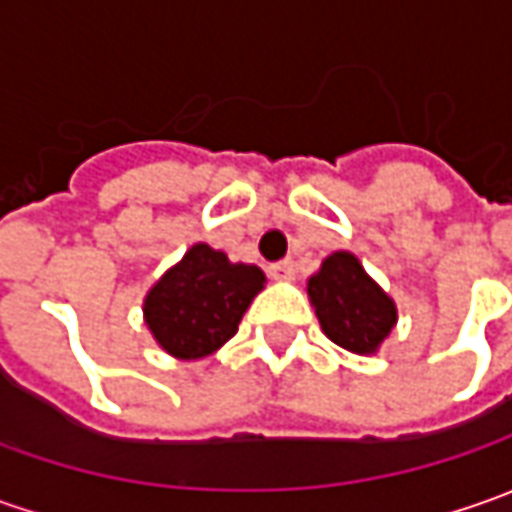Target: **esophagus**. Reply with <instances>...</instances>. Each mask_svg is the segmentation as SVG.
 Segmentation results:
<instances>
[{
	"instance_id": "34e87169",
	"label": "esophagus",
	"mask_w": 512,
	"mask_h": 512,
	"mask_svg": "<svg viewBox=\"0 0 512 512\" xmlns=\"http://www.w3.org/2000/svg\"><path fill=\"white\" fill-rule=\"evenodd\" d=\"M267 273H270L273 279H279V282H290V279L296 276V265H293V259H282V262L267 267Z\"/></svg>"
}]
</instances>
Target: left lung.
<instances>
[{
  "label": "left lung",
  "instance_id": "obj_1",
  "mask_svg": "<svg viewBox=\"0 0 512 512\" xmlns=\"http://www.w3.org/2000/svg\"><path fill=\"white\" fill-rule=\"evenodd\" d=\"M307 296L327 339L362 356L376 353L396 325L393 299L347 250L327 256L319 273L310 276Z\"/></svg>",
  "mask_w": 512,
  "mask_h": 512
}]
</instances>
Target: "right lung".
I'll return each mask as SVG.
<instances>
[{
	"mask_svg": "<svg viewBox=\"0 0 512 512\" xmlns=\"http://www.w3.org/2000/svg\"><path fill=\"white\" fill-rule=\"evenodd\" d=\"M265 273L256 265L230 262L205 242L193 245L150 287L145 325L162 350L176 359H202L236 336Z\"/></svg>",
	"mask_w": 512,
	"mask_h": 512,
	"instance_id": "right-lung-1",
	"label": "right lung"
}]
</instances>
